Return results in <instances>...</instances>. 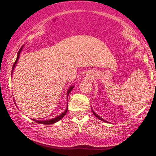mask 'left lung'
I'll list each match as a JSON object with an SVG mask.
<instances>
[{
	"label": "left lung",
	"instance_id": "obj_1",
	"mask_svg": "<svg viewBox=\"0 0 156 156\" xmlns=\"http://www.w3.org/2000/svg\"><path fill=\"white\" fill-rule=\"evenodd\" d=\"M92 111L93 114H94V116H95V117H96L97 118H98V119H101V120H102V121H103V122H106V121H105V120H104V119H103V118H101V117H100V116H98V114H96V113L94 112V111H93V110H92Z\"/></svg>",
	"mask_w": 156,
	"mask_h": 156
}]
</instances>
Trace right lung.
Here are the masks:
<instances>
[{
    "label": "right lung",
    "instance_id": "right-lung-1",
    "mask_svg": "<svg viewBox=\"0 0 156 156\" xmlns=\"http://www.w3.org/2000/svg\"><path fill=\"white\" fill-rule=\"evenodd\" d=\"M23 47L21 48L20 49V51H18V53H17V59H16L15 62V63H14V64H13V67H12V73L13 72L14 68H15L16 64H17V61H18V59H19V56H20V52L22 51ZM73 88H74V86H72V87H69V89H68V91H67V98H68V95H69V92H70L71 91H72V89H73ZM67 107H68V106H67ZM67 109H66V110L64 111V112L63 113H62V114H60V115L58 116V117H55V118H53V119H49V120H42V121H40V120H34H34L35 122H37L41 123V124H44V125H51V124H53V123L57 122H58V120H60L61 119H62V118H63V117H64V116H65V114H67Z\"/></svg>",
    "mask_w": 156,
    "mask_h": 156
}]
</instances>
